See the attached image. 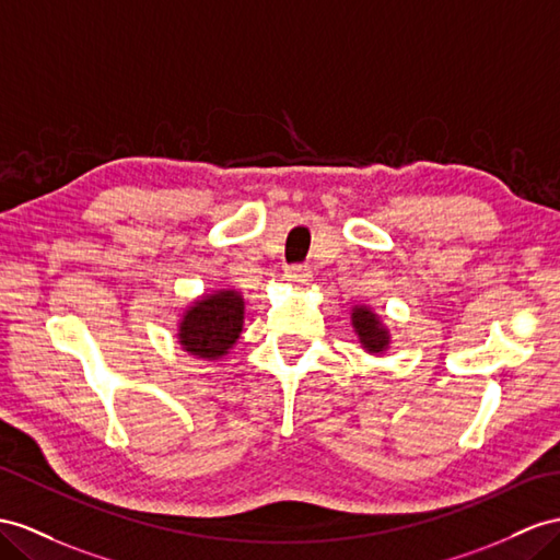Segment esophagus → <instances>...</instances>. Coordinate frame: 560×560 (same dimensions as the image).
I'll list each match as a JSON object with an SVG mask.
<instances>
[{
	"label": "esophagus",
	"instance_id": "obj_1",
	"mask_svg": "<svg viewBox=\"0 0 560 560\" xmlns=\"http://www.w3.org/2000/svg\"><path fill=\"white\" fill-rule=\"evenodd\" d=\"M283 277H285V281H291L295 285H307L312 281V269L307 265H291V267H285Z\"/></svg>",
	"mask_w": 560,
	"mask_h": 560
}]
</instances>
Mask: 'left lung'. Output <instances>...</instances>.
Listing matches in <instances>:
<instances>
[{
  "label": "left lung",
  "instance_id": "8db88e82",
  "mask_svg": "<svg viewBox=\"0 0 560 560\" xmlns=\"http://www.w3.org/2000/svg\"><path fill=\"white\" fill-rule=\"evenodd\" d=\"M352 324L357 328V336L364 342L369 352H383L388 348V331L381 326L376 314H371L366 307H354L352 310Z\"/></svg>",
  "mask_w": 560,
  "mask_h": 560
}]
</instances>
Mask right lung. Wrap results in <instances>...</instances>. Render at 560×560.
Here are the masks:
<instances>
[{
  "instance_id": "1",
  "label": "right lung",
  "mask_w": 560,
  "mask_h": 560,
  "mask_svg": "<svg viewBox=\"0 0 560 560\" xmlns=\"http://www.w3.org/2000/svg\"><path fill=\"white\" fill-rule=\"evenodd\" d=\"M243 326V300L236 291H220L184 314L179 342L198 357H222L238 340Z\"/></svg>"
}]
</instances>
